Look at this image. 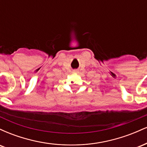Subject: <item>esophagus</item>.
Returning <instances> with one entry per match:
<instances>
[{"label":"esophagus","mask_w":147,"mask_h":147,"mask_svg":"<svg viewBox=\"0 0 147 147\" xmlns=\"http://www.w3.org/2000/svg\"><path fill=\"white\" fill-rule=\"evenodd\" d=\"M72 72H73V73H76V74H78L79 73V70H77V69H75V70H72Z\"/></svg>","instance_id":"esophagus-1"}]
</instances>
